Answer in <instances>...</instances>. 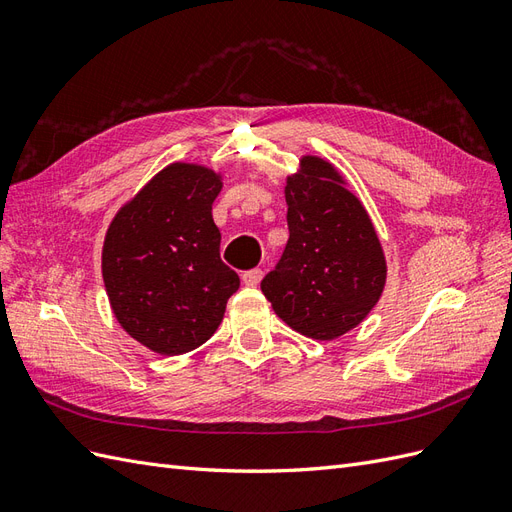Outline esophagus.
Returning <instances> with one entry per match:
<instances>
[{
    "label": "esophagus",
    "instance_id": "1",
    "mask_svg": "<svg viewBox=\"0 0 512 512\" xmlns=\"http://www.w3.org/2000/svg\"><path fill=\"white\" fill-rule=\"evenodd\" d=\"M262 275H265V273H262L260 269H252V271H245L241 275V280H243L245 286H258L262 282Z\"/></svg>",
    "mask_w": 512,
    "mask_h": 512
}]
</instances>
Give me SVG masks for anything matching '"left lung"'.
<instances>
[{"mask_svg":"<svg viewBox=\"0 0 512 512\" xmlns=\"http://www.w3.org/2000/svg\"><path fill=\"white\" fill-rule=\"evenodd\" d=\"M284 256L260 288L292 331L331 342L356 329L380 301L386 256L346 177L320 156H301L286 177Z\"/></svg>","mask_w":512,"mask_h":512,"instance_id":"8db88e82","label":"left lung"}]
</instances>
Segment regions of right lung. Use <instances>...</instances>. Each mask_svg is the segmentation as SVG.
<instances>
[{"label":"right lung","mask_w":512,"mask_h":512,"mask_svg":"<svg viewBox=\"0 0 512 512\" xmlns=\"http://www.w3.org/2000/svg\"><path fill=\"white\" fill-rule=\"evenodd\" d=\"M222 173L173 162L126 200L102 245L106 297L121 329L151 352L175 356L218 331L239 275L220 258L213 200Z\"/></svg>","instance_id":"obj_1"}]
</instances>
